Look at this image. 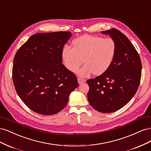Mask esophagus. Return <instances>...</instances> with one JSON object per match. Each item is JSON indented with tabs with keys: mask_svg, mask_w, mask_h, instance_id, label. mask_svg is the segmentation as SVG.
<instances>
[{
	"mask_svg": "<svg viewBox=\"0 0 151 151\" xmlns=\"http://www.w3.org/2000/svg\"><path fill=\"white\" fill-rule=\"evenodd\" d=\"M77 81H78V83H79V84H82V83H84V82H85V81H84V79H81V78H78V79H77Z\"/></svg>",
	"mask_w": 151,
	"mask_h": 151,
	"instance_id": "obj_1",
	"label": "esophagus"
}]
</instances>
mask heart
I'll list each match as a JSON object with an SVG mask.
<instances>
[{"mask_svg":"<svg viewBox=\"0 0 151 151\" xmlns=\"http://www.w3.org/2000/svg\"><path fill=\"white\" fill-rule=\"evenodd\" d=\"M73 48L65 46L62 50L61 57L63 65L71 72L77 71L81 77H86L94 73L101 75L110 67L116 53V44L111 38L86 35L72 42Z\"/></svg>","mask_w":151,"mask_h":151,"instance_id":"obj_1","label":"heart"}]
</instances>
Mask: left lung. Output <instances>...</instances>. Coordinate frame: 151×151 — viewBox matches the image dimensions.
Listing matches in <instances>:
<instances>
[{
    "instance_id": "left-lung-1",
    "label": "left lung",
    "mask_w": 151,
    "mask_h": 151,
    "mask_svg": "<svg viewBox=\"0 0 151 151\" xmlns=\"http://www.w3.org/2000/svg\"><path fill=\"white\" fill-rule=\"evenodd\" d=\"M115 41L116 53L104 74L87 81L90 105L101 113H111L123 107L133 98L140 84L142 63L139 55L122 32L113 28L101 31Z\"/></svg>"
}]
</instances>
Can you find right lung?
I'll use <instances>...</instances> for the list:
<instances>
[{
	"mask_svg": "<svg viewBox=\"0 0 151 151\" xmlns=\"http://www.w3.org/2000/svg\"><path fill=\"white\" fill-rule=\"evenodd\" d=\"M68 31L31 36L14 58L12 80L18 96L32 111L44 115L60 112L78 87L77 77L62 62Z\"/></svg>",
	"mask_w": 151,
	"mask_h": 151,
	"instance_id": "1",
	"label": "right lung"
}]
</instances>
